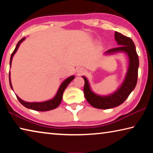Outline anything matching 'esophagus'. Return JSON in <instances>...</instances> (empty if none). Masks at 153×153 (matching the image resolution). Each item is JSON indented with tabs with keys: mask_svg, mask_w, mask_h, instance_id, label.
<instances>
[{
	"mask_svg": "<svg viewBox=\"0 0 153 153\" xmlns=\"http://www.w3.org/2000/svg\"><path fill=\"white\" fill-rule=\"evenodd\" d=\"M77 73H78V74H83L84 73V69L82 68V67H79V68H78L77 69Z\"/></svg>",
	"mask_w": 153,
	"mask_h": 153,
	"instance_id": "esophagus-1",
	"label": "esophagus"
}]
</instances>
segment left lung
<instances>
[{"label":"left lung","mask_w":153,"mask_h":153,"mask_svg":"<svg viewBox=\"0 0 153 153\" xmlns=\"http://www.w3.org/2000/svg\"><path fill=\"white\" fill-rule=\"evenodd\" d=\"M115 38L120 46L117 48H111L105 52V53L111 54L117 52H125L128 55L129 61L126 79L120 88L109 96L100 97L92 92L86 77L82 76L85 82L84 93L86 100L93 107L100 109H108L122 104L135 88L138 80L139 59L134 42L130 38L117 32H115Z\"/></svg>","instance_id":"obj_1"}]
</instances>
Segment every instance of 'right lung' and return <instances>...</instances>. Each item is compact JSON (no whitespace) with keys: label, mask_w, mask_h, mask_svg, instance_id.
<instances>
[{"label":"right lung","mask_w":153,"mask_h":153,"mask_svg":"<svg viewBox=\"0 0 153 153\" xmlns=\"http://www.w3.org/2000/svg\"><path fill=\"white\" fill-rule=\"evenodd\" d=\"M25 37L23 38L22 39H21L17 44L16 47H15L14 51L12 53L11 59H10V66H11V64L13 56L14 54L16 53V51H17L18 48H19L20 44L25 40ZM74 77H75L73 76L68 77V78H67L65 80V81L61 84V86L59 87V89L58 90L57 93H56L55 97H54L53 99L47 100V101H45L42 102H28L24 101V100L21 99V98L17 95L16 97L17 98L18 100L21 102V104L24 105L25 107L30 108V109H33L38 111H46L55 109V108H56L59 105H60V103L62 100V98H63V94L64 90H65V88H67V86H68L69 83H70L72 80L74 79ZM9 84H10V86H11V89L13 90L11 79H10V72H9Z\"/></svg>","instance_id":"add662e5"}]
</instances>
